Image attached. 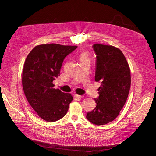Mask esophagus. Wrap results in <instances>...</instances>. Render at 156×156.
<instances>
[{"mask_svg": "<svg viewBox=\"0 0 156 156\" xmlns=\"http://www.w3.org/2000/svg\"><path fill=\"white\" fill-rule=\"evenodd\" d=\"M74 97L76 98H83V96H81V95H78V94H75L74 95Z\"/></svg>", "mask_w": 156, "mask_h": 156, "instance_id": "1", "label": "esophagus"}]
</instances>
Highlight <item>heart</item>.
Returning a JSON list of instances; mask_svg holds the SVG:
<instances>
[{
    "instance_id": "heart-1",
    "label": "heart",
    "mask_w": 156,
    "mask_h": 156,
    "mask_svg": "<svg viewBox=\"0 0 156 156\" xmlns=\"http://www.w3.org/2000/svg\"><path fill=\"white\" fill-rule=\"evenodd\" d=\"M88 59H89V57H88V54L87 52H83L80 55V60L81 62L86 61V60H88Z\"/></svg>"
}]
</instances>
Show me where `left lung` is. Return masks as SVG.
Returning <instances> with one entry per match:
<instances>
[{"mask_svg":"<svg viewBox=\"0 0 156 156\" xmlns=\"http://www.w3.org/2000/svg\"><path fill=\"white\" fill-rule=\"evenodd\" d=\"M96 54L95 81L102 84L98 89L96 106L88 112L86 119L97 125H105L115 119L123 107L131 86L130 69L126 58L118 48L95 44Z\"/></svg>","mask_w":156,"mask_h":156,"instance_id":"1","label":"left lung"}]
</instances>
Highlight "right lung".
Listing matches in <instances>:
<instances>
[{
	"instance_id": "add662e5",
	"label": "right lung",
	"mask_w": 156,
	"mask_h": 156,
	"mask_svg": "<svg viewBox=\"0 0 156 156\" xmlns=\"http://www.w3.org/2000/svg\"><path fill=\"white\" fill-rule=\"evenodd\" d=\"M76 48L54 43L41 44L32 49L25 60L22 74L25 96L37 115L46 122L63 117L73 99L71 94L54 88L52 82L60 75L65 57Z\"/></svg>"
}]
</instances>
